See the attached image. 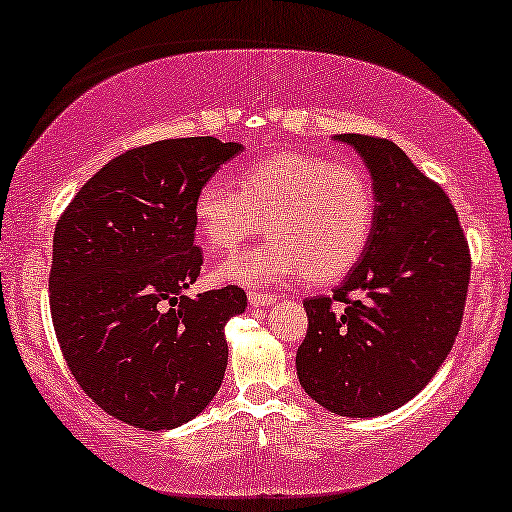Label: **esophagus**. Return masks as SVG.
<instances>
[{"mask_svg":"<svg viewBox=\"0 0 512 512\" xmlns=\"http://www.w3.org/2000/svg\"><path fill=\"white\" fill-rule=\"evenodd\" d=\"M279 300V295H274V293H249V304L254 306H267V304H274Z\"/></svg>","mask_w":512,"mask_h":512,"instance_id":"esophagus-1","label":"esophagus"}]
</instances>
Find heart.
<instances>
[{
	"label": "heart",
	"mask_w": 512,
	"mask_h": 512,
	"mask_svg": "<svg viewBox=\"0 0 512 512\" xmlns=\"http://www.w3.org/2000/svg\"><path fill=\"white\" fill-rule=\"evenodd\" d=\"M263 219L272 238L224 261L219 279L261 286L306 274L311 283H332L355 267L371 240V178L329 157L286 151L242 169L238 187L212 178L196 192V240L212 254L240 247Z\"/></svg>",
	"instance_id": "b5f03b06"
}]
</instances>
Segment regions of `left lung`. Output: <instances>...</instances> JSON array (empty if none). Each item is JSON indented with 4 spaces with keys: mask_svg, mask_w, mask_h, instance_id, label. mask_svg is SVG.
I'll return each mask as SVG.
<instances>
[{
    "mask_svg": "<svg viewBox=\"0 0 512 512\" xmlns=\"http://www.w3.org/2000/svg\"><path fill=\"white\" fill-rule=\"evenodd\" d=\"M373 178L371 240L332 297L304 302L302 389L325 410L366 419L398 410L444 364L465 313L471 258L458 212L389 139L338 135ZM364 292V301H352ZM346 311L336 314L333 302Z\"/></svg>",
    "mask_w": 512,
    "mask_h": 512,
    "instance_id": "8db88e82",
    "label": "left lung"
}]
</instances>
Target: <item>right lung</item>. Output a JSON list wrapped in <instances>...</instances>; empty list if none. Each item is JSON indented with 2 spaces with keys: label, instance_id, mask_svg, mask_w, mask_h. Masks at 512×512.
<instances>
[{
  "label": "right lung",
  "instance_id": "right-lung-1",
  "mask_svg": "<svg viewBox=\"0 0 512 512\" xmlns=\"http://www.w3.org/2000/svg\"><path fill=\"white\" fill-rule=\"evenodd\" d=\"M242 144L162 139L107 162L59 217L50 311L70 373L93 403L141 430H171L222 387L238 286L183 295L203 265L194 199Z\"/></svg>",
  "mask_w": 512,
  "mask_h": 512
}]
</instances>
